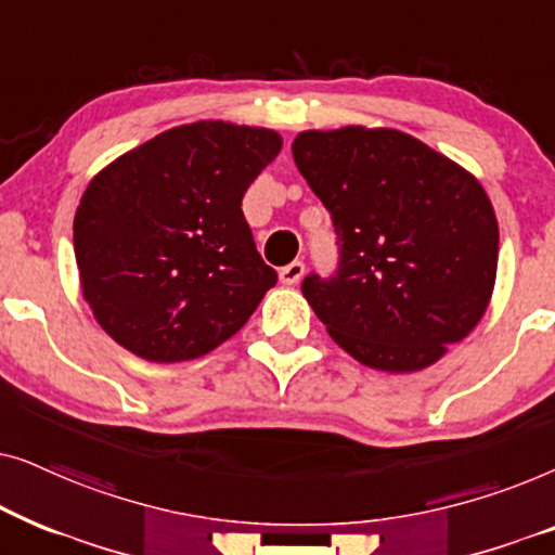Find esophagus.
Returning <instances> with one entry per match:
<instances>
[{"label": "esophagus", "instance_id": "1", "mask_svg": "<svg viewBox=\"0 0 555 555\" xmlns=\"http://www.w3.org/2000/svg\"><path fill=\"white\" fill-rule=\"evenodd\" d=\"M302 272H306V264L298 262V260L285 264V268H280V283H283V285H298Z\"/></svg>", "mask_w": 555, "mask_h": 555}]
</instances>
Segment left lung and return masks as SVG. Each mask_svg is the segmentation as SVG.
Returning a JSON list of instances; mask_svg holds the SVG:
<instances>
[{"instance_id": "1", "label": "left lung", "mask_w": 555, "mask_h": 555, "mask_svg": "<svg viewBox=\"0 0 555 555\" xmlns=\"http://www.w3.org/2000/svg\"><path fill=\"white\" fill-rule=\"evenodd\" d=\"M293 158L331 211L338 275L302 280L363 366L412 374L475 331L498 275V219L475 173L397 128L302 131Z\"/></svg>"}]
</instances>
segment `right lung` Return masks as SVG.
<instances>
[{
  "mask_svg": "<svg viewBox=\"0 0 555 555\" xmlns=\"http://www.w3.org/2000/svg\"><path fill=\"white\" fill-rule=\"evenodd\" d=\"M280 149L272 128L196 120L90 179L75 262L82 298L118 346L143 361H192L249 321L278 272L255 249L242 196Z\"/></svg>",
  "mask_w": 555,
  "mask_h": 555,
  "instance_id": "obj_1",
  "label": "right lung"
}]
</instances>
